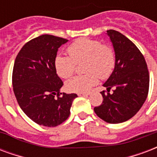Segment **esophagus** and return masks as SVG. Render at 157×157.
<instances>
[{"label":"esophagus","instance_id":"34e87169","mask_svg":"<svg viewBox=\"0 0 157 157\" xmlns=\"http://www.w3.org/2000/svg\"><path fill=\"white\" fill-rule=\"evenodd\" d=\"M90 94H91V93H90V92H88V93H83V94H78V96L88 97V96H89Z\"/></svg>","mask_w":157,"mask_h":157}]
</instances>
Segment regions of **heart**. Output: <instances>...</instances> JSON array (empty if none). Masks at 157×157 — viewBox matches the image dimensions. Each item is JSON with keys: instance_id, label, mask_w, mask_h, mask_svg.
Here are the masks:
<instances>
[{"instance_id": "obj_1", "label": "heart", "mask_w": 157, "mask_h": 157, "mask_svg": "<svg viewBox=\"0 0 157 157\" xmlns=\"http://www.w3.org/2000/svg\"><path fill=\"white\" fill-rule=\"evenodd\" d=\"M69 57L57 55L55 67L58 75L63 78L71 77L76 64L85 62L83 72L66 83V88L72 93L88 92L98 82V77L105 79L110 76L115 66V52L108 44H102L98 40L81 38L72 43L67 49Z\"/></svg>"}]
</instances>
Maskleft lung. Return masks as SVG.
I'll return each mask as SVG.
<instances>
[{"label": "left lung", "instance_id": "8db88e82", "mask_svg": "<svg viewBox=\"0 0 157 157\" xmlns=\"http://www.w3.org/2000/svg\"><path fill=\"white\" fill-rule=\"evenodd\" d=\"M115 52V66L101 92L102 104L95 113L108 123H121L132 118L140 110L149 91V72L138 48L118 31L107 30ZM114 88L110 93V88Z\"/></svg>", "mask_w": 157, "mask_h": 157}]
</instances>
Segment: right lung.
Listing matches in <instances>:
<instances>
[{
    "mask_svg": "<svg viewBox=\"0 0 157 157\" xmlns=\"http://www.w3.org/2000/svg\"><path fill=\"white\" fill-rule=\"evenodd\" d=\"M68 40L43 35L27 42L16 56L12 74L19 105L33 122L56 127L68 118L76 94L60 93L63 82L56 74L55 59Z\"/></svg>",
    "mask_w": 157,
    "mask_h": 157,
    "instance_id": "add662e5",
    "label": "right lung"
}]
</instances>
